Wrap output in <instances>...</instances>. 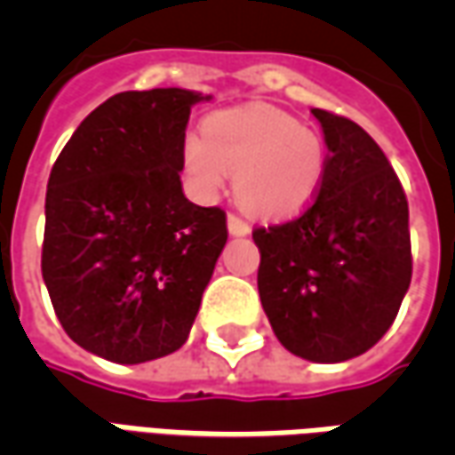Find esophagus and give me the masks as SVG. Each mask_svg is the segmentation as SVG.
<instances>
[{
	"label": "esophagus",
	"mask_w": 455,
	"mask_h": 455,
	"mask_svg": "<svg viewBox=\"0 0 455 455\" xmlns=\"http://www.w3.org/2000/svg\"><path fill=\"white\" fill-rule=\"evenodd\" d=\"M227 224H228V234H234V236H248V234H251V224L243 221L238 214H228Z\"/></svg>",
	"instance_id": "esophagus-1"
}]
</instances>
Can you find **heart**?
I'll return each mask as SVG.
<instances>
[{
  "mask_svg": "<svg viewBox=\"0 0 455 455\" xmlns=\"http://www.w3.org/2000/svg\"><path fill=\"white\" fill-rule=\"evenodd\" d=\"M182 163L199 195H217L227 175H236L248 212L290 217L309 207L324 182L326 140L277 107L248 104L212 114L204 139H185Z\"/></svg>",
  "mask_w": 455,
  "mask_h": 455,
  "instance_id": "1",
  "label": "heart"
}]
</instances>
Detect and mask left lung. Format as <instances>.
Segmentation results:
<instances>
[{
  "mask_svg": "<svg viewBox=\"0 0 455 455\" xmlns=\"http://www.w3.org/2000/svg\"><path fill=\"white\" fill-rule=\"evenodd\" d=\"M312 114L329 148L324 182L297 219L253 228L258 292L287 351L341 363L372 348L400 312L411 280L410 207L390 160L355 121Z\"/></svg>",
  "mask_w": 455,
  "mask_h": 455,
  "instance_id": "obj_1",
  "label": "left lung"
}]
</instances>
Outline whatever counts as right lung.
Wrapping results in <instances>:
<instances>
[{"label":"right lung","mask_w":455,"mask_h":455,"mask_svg":"<svg viewBox=\"0 0 455 455\" xmlns=\"http://www.w3.org/2000/svg\"><path fill=\"white\" fill-rule=\"evenodd\" d=\"M180 87L119 92L77 126L45 192L41 270L65 334L112 363H146L188 341L227 214L180 182L189 109Z\"/></svg>","instance_id":"obj_1"}]
</instances>
